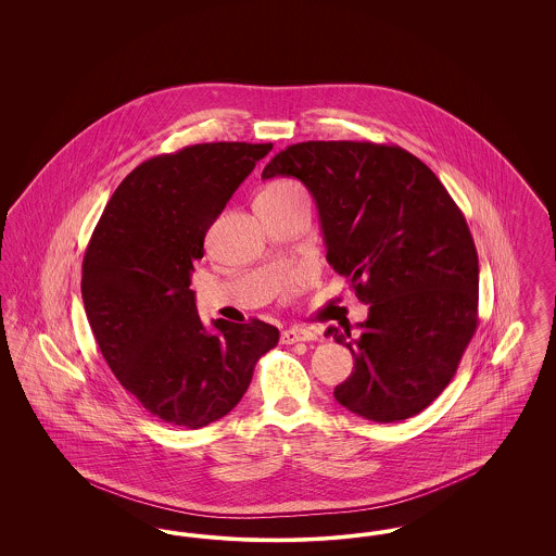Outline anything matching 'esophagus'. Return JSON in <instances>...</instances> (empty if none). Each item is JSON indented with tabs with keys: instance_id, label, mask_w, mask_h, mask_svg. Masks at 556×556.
<instances>
[{
	"instance_id": "34e87169",
	"label": "esophagus",
	"mask_w": 556,
	"mask_h": 556,
	"mask_svg": "<svg viewBox=\"0 0 556 556\" xmlns=\"http://www.w3.org/2000/svg\"><path fill=\"white\" fill-rule=\"evenodd\" d=\"M313 340H317V336H315L313 331H308V329H298V327H291V329H286V331L281 333V342H283V344L313 342Z\"/></svg>"
}]
</instances>
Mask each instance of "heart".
Instances as JSON below:
<instances>
[{"label": "heart", "instance_id": "b5f03b06", "mask_svg": "<svg viewBox=\"0 0 556 556\" xmlns=\"http://www.w3.org/2000/svg\"><path fill=\"white\" fill-rule=\"evenodd\" d=\"M291 187H298L295 184H290V181H277V184H270V186H266L263 191H283V189H291Z\"/></svg>", "mask_w": 556, "mask_h": 556}]
</instances>
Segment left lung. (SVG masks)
I'll use <instances>...</instances> for the list:
<instances>
[{
	"label": "left lung",
	"mask_w": 556,
	"mask_h": 556,
	"mask_svg": "<svg viewBox=\"0 0 556 556\" xmlns=\"http://www.w3.org/2000/svg\"><path fill=\"white\" fill-rule=\"evenodd\" d=\"M293 177L317 204L327 263L369 304L354 356L333 392L377 424L415 417L444 392L477 329L479 263L467 220L421 160L370 141H304L270 160L263 179Z\"/></svg>",
	"instance_id": "obj_1"
}]
</instances>
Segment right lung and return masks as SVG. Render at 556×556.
Wrapping results in <instances>:
<instances>
[{
    "mask_svg": "<svg viewBox=\"0 0 556 556\" xmlns=\"http://www.w3.org/2000/svg\"><path fill=\"white\" fill-rule=\"evenodd\" d=\"M270 148L198 143L141 162L87 245L80 293L96 342L121 386L164 424L200 429L225 417L279 342L258 318L206 327L189 290L206 231Z\"/></svg>",
    "mask_w": 556,
    "mask_h": 556,
    "instance_id": "obj_1",
    "label": "right lung"
}]
</instances>
